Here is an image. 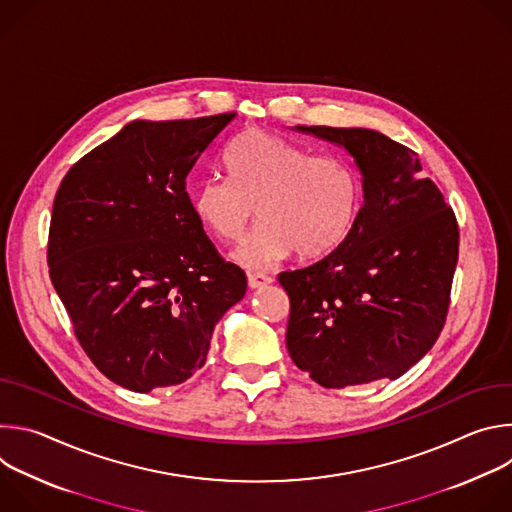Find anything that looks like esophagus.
Listing matches in <instances>:
<instances>
[{"instance_id": "1", "label": "esophagus", "mask_w": 512, "mask_h": 512, "mask_svg": "<svg viewBox=\"0 0 512 512\" xmlns=\"http://www.w3.org/2000/svg\"><path fill=\"white\" fill-rule=\"evenodd\" d=\"M273 279L265 273H249V287L251 289H261L265 285H269Z\"/></svg>"}]
</instances>
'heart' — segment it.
<instances>
[{"label": "heart", "mask_w": 512, "mask_h": 512, "mask_svg": "<svg viewBox=\"0 0 512 512\" xmlns=\"http://www.w3.org/2000/svg\"><path fill=\"white\" fill-rule=\"evenodd\" d=\"M229 178L210 176L192 192L200 225L237 243L253 218L251 237L235 251L247 269H267L291 251L320 259L350 235L362 198L358 172L342 158L312 156L281 135L253 129L225 152Z\"/></svg>", "instance_id": "obj_1"}]
</instances>
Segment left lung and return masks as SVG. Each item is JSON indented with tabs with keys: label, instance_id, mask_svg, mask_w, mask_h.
<instances>
[{
	"label": "left lung",
	"instance_id": "obj_1",
	"mask_svg": "<svg viewBox=\"0 0 512 512\" xmlns=\"http://www.w3.org/2000/svg\"><path fill=\"white\" fill-rule=\"evenodd\" d=\"M344 148L364 202L346 241L318 263L279 273L285 344L326 389L399 379L440 336L458 263V223L417 154L364 127L298 125Z\"/></svg>",
	"mask_w": 512,
	"mask_h": 512
}]
</instances>
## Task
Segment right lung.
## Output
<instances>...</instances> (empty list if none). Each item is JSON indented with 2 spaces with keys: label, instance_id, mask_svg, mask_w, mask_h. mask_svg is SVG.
Listing matches in <instances>:
<instances>
[{
  "label": "right lung",
  "instance_id": "right-lung-1",
  "mask_svg": "<svg viewBox=\"0 0 512 512\" xmlns=\"http://www.w3.org/2000/svg\"><path fill=\"white\" fill-rule=\"evenodd\" d=\"M235 113L131 121L68 170L54 198L48 267L75 334L113 383L150 393L206 362L247 277L216 253L186 178Z\"/></svg>",
  "mask_w": 512,
  "mask_h": 512
}]
</instances>
